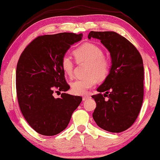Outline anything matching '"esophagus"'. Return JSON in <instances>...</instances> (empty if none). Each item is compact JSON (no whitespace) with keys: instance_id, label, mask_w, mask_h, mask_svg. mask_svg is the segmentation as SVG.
I'll return each instance as SVG.
<instances>
[{"instance_id":"obj_1","label":"esophagus","mask_w":160,"mask_h":160,"mask_svg":"<svg viewBox=\"0 0 160 160\" xmlns=\"http://www.w3.org/2000/svg\"><path fill=\"white\" fill-rule=\"evenodd\" d=\"M89 98H90V96L89 95H85L82 97V100H83V101H85V100H88Z\"/></svg>"}]
</instances>
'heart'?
<instances>
[{
    "mask_svg": "<svg viewBox=\"0 0 160 160\" xmlns=\"http://www.w3.org/2000/svg\"><path fill=\"white\" fill-rule=\"evenodd\" d=\"M73 54L78 62H89L86 72L88 76L83 79L75 80L71 84V91L73 94L85 95L88 90L95 85L97 80L104 81L107 79L110 75L112 63L108 58L104 56L102 48L90 42H87L76 48ZM61 67L68 77H72L74 62L69 56L64 55L62 58Z\"/></svg>",
    "mask_w": 160,
    "mask_h": 160,
    "instance_id": "obj_1",
    "label": "heart"
}]
</instances>
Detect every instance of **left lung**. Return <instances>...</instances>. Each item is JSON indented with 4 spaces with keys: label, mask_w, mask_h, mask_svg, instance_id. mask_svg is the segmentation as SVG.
<instances>
[{
    "label": "left lung",
    "mask_w": 160,
    "mask_h": 160,
    "mask_svg": "<svg viewBox=\"0 0 160 160\" xmlns=\"http://www.w3.org/2000/svg\"><path fill=\"white\" fill-rule=\"evenodd\" d=\"M100 40L112 58L110 72L92 95L94 120L103 130L121 132L133 125L144 97V67L138 49L125 37L113 31H91L88 38Z\"/></svg>",
    "instance_id": "obj_1"
}]
</instances>
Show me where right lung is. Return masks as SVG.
Segmentation results:
<instances>
[{
	"instance_id": "obj_1",
	"label": "right lung",
	"mask_w": 160,
	"mask_h": 160,
	"mask_svg": "<svg viewBox=\"0 0 160 160\" xmlns=\"http://www.w3.org/2000/svg\"><path fill=\"white\" fill-rule=\"evenodd\" d=\"M82 34L61 32L40 35L27 45L18 61L16 93L22 115L40 135L52 136L64 130L82 98L62 93L70 86L65 79L61 60L70 45Z\"/></svg>"
}]
</instances>
